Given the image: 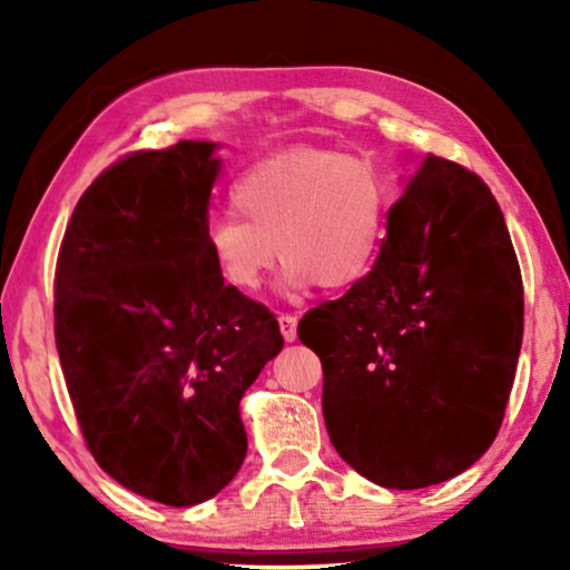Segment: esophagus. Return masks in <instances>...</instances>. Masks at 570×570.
Segmentation results:
<instances>
[{
  "mask_svg": "<svg viewBox=\"0 0 570 570\" xmlns=\"http://www.w3.org/2000/svg\"><path fill=\"white\" fill-rule=\"evenodd\" d=\"M277 322H279V330H283L285 342H293L295 337H298V318H295L293 314H279Z\"/></svg>",
  "mask_w": 570,
  "mask_h": 570,
  "instance_id": "obj_1",
  "label": "esophagus"
}]
</instances>
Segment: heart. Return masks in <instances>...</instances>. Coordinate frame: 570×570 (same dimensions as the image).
<instances>
[{
    "label": "heart",
    "mask_w": 570,
    "mask_h": 570,
    "mask_svg": "<svg viewBox=\"0 0 570 570\" xmlns=\"http://www.w3.org/2000/svg\"><path fill=\"white\" fill-rule=\"evenodd\" d=\"M230 205L236 215L207 225V252L225 285L256 293L279 252L291 291H347L376 267L392 189L368 160L298 147L244 170Z\"/></svg>",
    "instance_id": "b5f03b06"
}]
</instances>
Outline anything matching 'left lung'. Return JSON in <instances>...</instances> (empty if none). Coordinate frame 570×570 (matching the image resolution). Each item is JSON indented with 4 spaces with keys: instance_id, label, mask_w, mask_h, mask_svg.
<instances>
[{
    "instance_id": "obj_1",
    "label": "left lung",
    "mask_w": 570,
    "mask_h": 570,
    "mask_svg": "<svg viewBox=\"0 0 570 570\" xmlns=\"http://www.w3.org/2000/svg\"><path fill=\"white\" fill-rule=\"evenodd\" d=\"M371 275L308 311L337 454L392 490L439 485L495 441L524 334L509 228L480 176L428 153L402 178Z\"/></svg>"
}]
</instances>
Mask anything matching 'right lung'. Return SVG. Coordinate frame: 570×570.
I'll list each match as a JSON object with an SVG mask.
<instances>
[{"label": "right lung", "instance_id": "obj_1", "mask_svg": "<svg viewBox=\"0 0 570 570\" xmlns=\"http://www.w3.org/2000/svg\"><path fill=\"white\" fill-rule=\"evenodd\" d=\"M215 142L131 153L77 202L57 262L53 332L77 423L131 493L194 505L246 456L240 396L283 350L267 306L207 252Z\"/></svg>", "mask_w": 570, "mask_h": 570}]
</instances>
